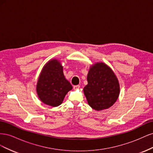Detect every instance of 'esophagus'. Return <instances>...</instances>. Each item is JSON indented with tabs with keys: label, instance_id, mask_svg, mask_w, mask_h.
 Segmentation results:
<instances>
[{
	"label": "esophagus",
	"instance_id": "34e87169",
	"mask_svg": "<svg viewBox=\"0 0 153 153\" xmlns=\"http://www.w3.org/2000/svg\"><path fill=\"white\" fill-rule=\"evenodd\" d=\"M80 88V85H75L73 87V89L75 90H76V89H78Z\"/></svg>",
	"mask_w": 153,
	"mask_h": 153
}]
</instances>
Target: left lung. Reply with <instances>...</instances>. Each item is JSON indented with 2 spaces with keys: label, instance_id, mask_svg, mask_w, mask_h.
<instances>
[{
  "label": "left lung",
  "instance_id": "1",
  "mask_svg": "<svg viewBox=\"0 0 153 153\" xmlns=\"http://www.w3.org/2000/svg\"><path fill=\"white\" fill-rule=\"evenodd\" d=\"M87 85L84 92L92 108L100 111L112 106L117 100L120 85L115 74L104 62H96L89 68Z\"/></svg>",
  "mask_w": 153,
  "mask_h": 153
}]
</instances>
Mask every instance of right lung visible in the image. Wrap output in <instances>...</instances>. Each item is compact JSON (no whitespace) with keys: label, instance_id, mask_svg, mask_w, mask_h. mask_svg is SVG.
I'll list each match as a JSON object with an SVG mask.
<instances>
[{"label":"right lung","instance_id":"right-lung-1","mask_svg":"<svg viewBox=\"0 0 153 153\" xmlns=\"http://www.w3.org/2000/svg\"><path fill=\"white\" fill-rule=\"evenodd\" d=\"M72 89V85L64 75L61 61L53 59L46 63L36 85L37 94L43 103L53 107L59 106Z\"/></svg>","mask_w":153,"mask_h":153}]
</instances>
